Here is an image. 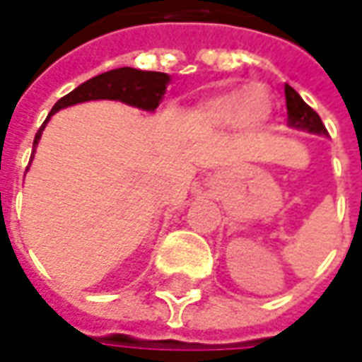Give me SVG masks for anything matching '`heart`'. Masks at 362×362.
I'll list each match as a JSON object with an SVG mask.
<instances>
[{
    "label": "heart",
    "mask_w": 362,
    "mask_h": 362,
    "mask_svg": "<svg viewBox=\"0 0 362 362\" xmlns=\"http://www.w3.org/2000/svg\"><path fill=\"white\" fill-rule=\"evenodd\" d=\"M257 94L259 88L256 86H242L216 94L199 106V119L209 127L242 124L245 129H256L270 115L268 103H262Z\"/></svg>",
    "instance_id": "b5f03b06"
}]
</instances>
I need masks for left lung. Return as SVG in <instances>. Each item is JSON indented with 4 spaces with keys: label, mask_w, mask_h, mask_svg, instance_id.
<instances>
[{
    "label": "left lung",
    "mask_w": 362,
    "mask_h": 362,
    "mask_svg": "<svg viewBox=\"0 0 362 362\" xmlns=\"http://www.w3.org/2000/svg\"><path fill=\"white\" fill-rule=\"evenodd\" d=\"M286 92V108H288V127L300 129V131L314 132V134H328L327 127L322 124L320 117L316 115L310 106L306 105L300 94L292 86H284Z\"/></svg>",
    "instance_id": "obj_1"
}]
</instances>
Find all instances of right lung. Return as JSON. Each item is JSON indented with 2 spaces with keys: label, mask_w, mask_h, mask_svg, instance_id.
<instances>
[{
  "label": "right lung",
  "mask_w": 362,
  "mask_h": 362,
  "mask_svg": "<svg viewBox=\"0 0 362 362\" xmlns=\"http://www.w3.org/2000/svg\"><path fill=\"white\" fill-rule=\"evenodd\" d=\"M169 80L171 78L165 72H145V70H136V68H129V66L117 68V70H110V72L86 80L84 84H80L78 88H74L70 94H66L64 98H60L54 105L48 119L44 120L40 131L35 132L34 151L46 122L60 108L78 105V103H88V100H120L124 105L136 106V108L153 112L159 106L163 94L167 92ZM32 159H34V153H32Z\"/></svg>",
  "instance_id": "1"
}]
</instances>
